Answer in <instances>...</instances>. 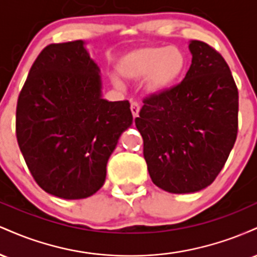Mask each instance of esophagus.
<instances>
[{
  "mask_svg": "<svg viewBox=\"0 0 257 257\" xmlns=\"http://www.w3.org/2000/svg\"><path fill=\"white\" fill-rule=\"evenodd\" d=\"M131 110H132L133 116H134V118H135V117H138L139 111H140V105H139V102L133 101L131 104Z\"/></svg>",
  "mask_w": 257,
  "mask_h": 257,
  "instance_id": "esophagus-1",
  "label": "esophagus"
}]
</instances>
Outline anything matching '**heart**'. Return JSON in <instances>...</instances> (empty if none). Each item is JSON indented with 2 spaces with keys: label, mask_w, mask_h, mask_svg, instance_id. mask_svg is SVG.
<instances>
[{
  "label": "heart",
  "mask_w": 257,
  "mask_h": 257,
  "mask_svg": "<svg viewBox=\"0 0 257 257\" xmlns=\"http://www.w3.org/2000/svg\"><path fill=\"white\" fill-rule=\"evenodd\" d=\"M120 76L132 81L145 77V88L153 94L163 93L182 78L187 69V57L176 46H152L129 52L118 63ZM114 87L122 89V81L111 75Z\"/></svg>",
  "instance_id": "heart-1"
}]
</instances>
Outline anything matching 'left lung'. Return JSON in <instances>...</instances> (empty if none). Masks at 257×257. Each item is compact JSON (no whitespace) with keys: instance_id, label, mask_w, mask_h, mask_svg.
<instances>
[{"instance_id":"8db88e82","label":"left lung","mask_w":257,"mask_h":257,"mask_svg":"<svg viewBox=\"0 0 257 257\" xmlns=\"http://www.w3.org/2000/svg\"><path fill=\"white\" fill-rule=\"evenodd\" d=\"M181 83L144 100L135 125L153 184L170 193L208 187L225 166L238 132V89L225 59L202 41Z\"/></svg>"}]
</instances>
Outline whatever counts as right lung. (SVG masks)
<instances>
[{
	"instance_id": "1",
	"label": "right lung",
	"mask_w": 257,
	"mask_h": 257,
	"mask_svg": "<svg viewBox=\"0 0 257 257\" xmlns=\"http://www.w3.org/2000/svg\"><path fill=\"white\" fill-rule=\"evenodd\" d=\"M82 40L49 44L31 66L17 105V139L42 190L64 199L104 185L118 139L133 124L129 101L102 99L98 64Z\"/></svg>"
}]
</instances>
